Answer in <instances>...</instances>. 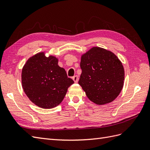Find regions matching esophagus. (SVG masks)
Listing matches in <instances>:
<instances>
[{
    "label": "esophagus",
    "instance_id": "obj_1",
    "mask_svg": "<svg viewBox=\"0 0 150 150\" xmlns=\"http://www.w3.org/2000/svg\"><path fill=\"white\" fill-rule=\"evenodd\" d=\"M79 76L77 75H75L74 76V77H73V80H74V81L75 82V83H77L78 81H79Z\"/></svg>",
    "mask_w": 150,
    "mask_h": 150
}]
</instances>
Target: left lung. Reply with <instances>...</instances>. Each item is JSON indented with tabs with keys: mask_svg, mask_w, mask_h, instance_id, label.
I'll list each match as a JSON object with an SVG mask.
<instances>
[{
	"mask_svg": "<svg viewBox=\"0 0 150 150\" xmlns=\"http://www.w3.org/2000/svg\"><path fill=\"white\" fill-rule=\"evenodd\" d=\"M80 65L79 84L91 101L101 105L117 98L124 86V69L116 55L94 47L82 56Z\"/></svg>",
	"mask_w": 150,
	"mask_h": 150,
	"instance_id": "1",
	"label": "left lung"
}]
</instances>
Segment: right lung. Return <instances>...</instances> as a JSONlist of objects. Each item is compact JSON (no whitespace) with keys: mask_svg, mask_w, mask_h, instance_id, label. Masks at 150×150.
<instances>
[{"mask_svg":"<svg viewBox=\"0 0 150 150\" xmlns=\"http://www.w3.org/2000/svg\"><path fill=\"white\" fill-rule=\"evenodd\" d=\"M56 57L44 52L32 56L23 68L22 87L30 100L42 108H52L63 100L68 88L74 83Z\"/></svg>","mask_w":150,"mask_h":150,"instance_id":"1","label":"right lung"}]
</instances>
